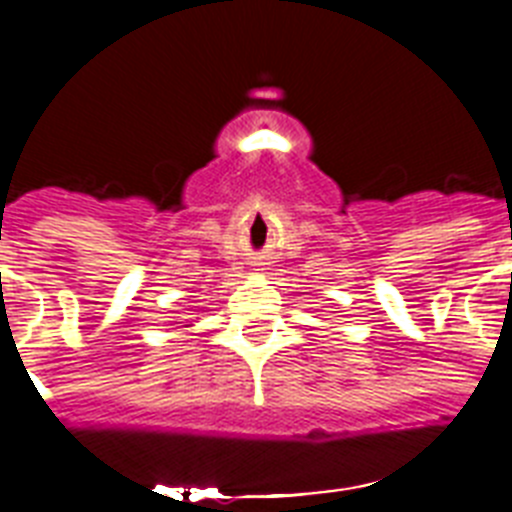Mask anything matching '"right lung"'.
Segmentation results:
<instances>
[{
	"mask_svg": "<svg viewBox=\"0 0 512 512\" xmlns=\"http://www.w3.org/2000/svg\"><path fill=\"white\" fill-rule=\"evenodd\" d=\"M185 327H193V324H185Z\"/></svg>",
	"mask_w": 512,
	"mask_h": 512,
	"instance_id": "obj_1",
	"label": "right lung"
}]
</instances>
